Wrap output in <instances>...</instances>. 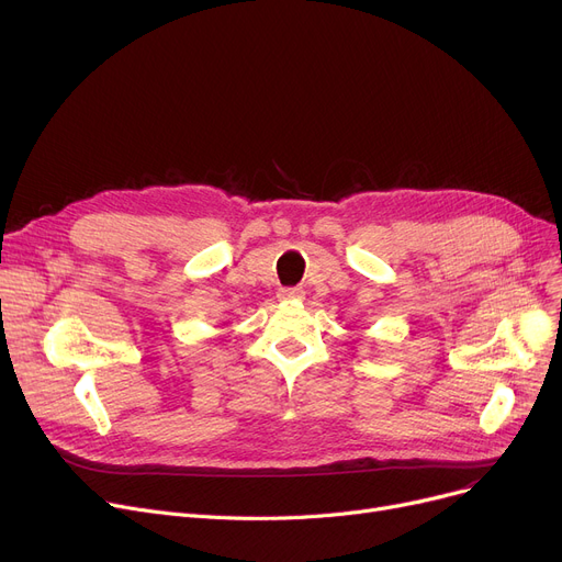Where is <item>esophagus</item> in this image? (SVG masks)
Here are the masks:
<instances>
[{"instance_id":"1","label":"esophagus","mask_w":562,"mask_h":562,"mask_svg":"<svg viewBox=\"0 0 562 562\" xmlns=\"http://www.w3.org/2000/svg\"><path fill=\"white\" fill-rule=\"evenodd\" d=\"M278 299H280V301H303V299H305V291H303L301 286L280 289V291H278Z\"/></svg>"}]
</instances>
